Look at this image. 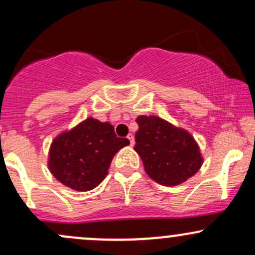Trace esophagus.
Returning a JSON list of instances; mask_svg holds the SVG:
<instances>
[{
    "label": "esophagus",
    "mask_w": 255,
    "mask_h": 255,
    "mask_svg": "<svg viewBox=\"0 0 255 255\" xmlns=\"http://www.w3.org/2000/svg\"><path fill=\"white\" fill-rule=\"evenodd\" d=\"M127 139L129 140V144H130V146H133V145H134V135H133V134H128Z\"/></svg>",
    "instance_id": "obj_1"
}]
</instances>
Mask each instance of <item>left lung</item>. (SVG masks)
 Returning <instances> with one entry per match:
<instances>
[{"mask_svg":"<svg viewBox=\"0 0 255 255\" xmlns=\"http://www.w3.org/2000/svg\"><path fill=\"white\" fill-rule=\"evenodd\" d=\"M135 146L146 174L163 186H177L203 164L200 148L191 134L157 116L136 118Z\"/></svg>","mask_w":255,"mask_h":255,"instance_id":"obj_1","label":"left lung"}]
</instances>
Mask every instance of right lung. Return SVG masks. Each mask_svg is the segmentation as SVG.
Here are the masks:
<instances>
[{"label":"right lung","instance_id":"right-lung-1","mask_svg":"<svg viewBox=\"0 0 255 255\" xmlns=\"http://www.w3.org/2000/svg\"><path fill=\"white\" fill-rule=\"evenodd\" d=\"M129 140L116 136L109 122L89 118L56 136L49 151V170L74 191L97 187L108 175L111 160Z\"/></svg>","mask_w":255,"mask_h":255}]
</instances>
